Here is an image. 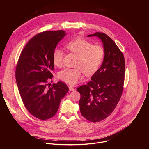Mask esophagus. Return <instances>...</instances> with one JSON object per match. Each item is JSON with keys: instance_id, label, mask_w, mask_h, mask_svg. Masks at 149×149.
I'll return each instance as SVG.
<instances>
[{"instance_id": "1", "label": "esophagus", "mask_w": 149, "mask_h": 149, "mask_svg": "<svg viewBox=\"0 0 149 149\" xmlns=\"http://www.w3.org/2000/svg\"><path fill=\"white\" fill-rule=\"evenodd\" d=\"M69 90L71 91H73L75 90V88H73V86H69Z\"/></svg>"}]
</instances>
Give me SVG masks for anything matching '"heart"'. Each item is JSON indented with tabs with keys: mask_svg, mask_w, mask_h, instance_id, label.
I'll return each mask as SVG.
<instances>
[{
	"mask_svg": "<svg viewBox=\"0 0 149 149\" xmlns=\"http://www.w3.org/2000/svg\"><path fill=\"white\" fill-rule=\"evenodd\" d=\"M65 48L69 52L77 56L75 68H65L58 74V78L64 82L74 84L82 78V72L91 75L96 72L102 64L104 57V49L99 45H93L83 38H76L65 45ZM64 52L56 48L52 55L53 63L57 67L63 65Z\"/></svg>",
	"mask_w": 149,
	"mask_h": 149,
	"instance_id": "obj_1",
	"label": "heart"
}]
</instances>
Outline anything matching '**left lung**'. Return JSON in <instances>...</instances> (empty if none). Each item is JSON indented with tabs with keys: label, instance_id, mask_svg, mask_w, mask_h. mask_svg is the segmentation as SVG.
Segmentation results:
<instances>
[{
	"label": "left lung",
	"instance_id": "obj_1",
	"mask_svg": "<svg viewBox=\"0 0 149 149\" xmlns=\"http://www.w3.org/2000/svg\"><path fill=\"white\" fill-rule=\"evenodd\" d=\"M103 43L105 55L101 67L86 85L79 87L81 115L92 122L102 121L109 116L122 95L125 75V57L115 42L105 33L96 32Z\"/></svg>",
	"mask_w": 149,
	"mask_h": 149
}]
</instances>
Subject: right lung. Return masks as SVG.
<instances>
[{
	"instance_id": "add662e5",
	"label": "right lung",
	"mask_w": 149,
	"mask_h": 149,
	"mask_svg": "<svg viewBox=\"0 0 149 149\" xmlns=\"http://www.w3.org/2000/svg\"><path fill=\"white\" fill-rule=\"evenodd\" d=\"M65 36L63 30L45 31L34 36L22 50L15 70L16 81L23 104L34 116L46 120L57 113L69 88L63 82L48 81L53 77L52 55Z\"/></svg>"
}]
</instances>
